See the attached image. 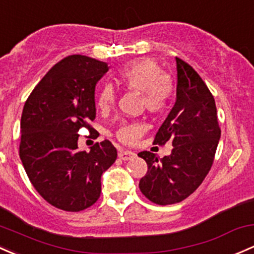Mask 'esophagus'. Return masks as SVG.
Wrapping results in <instances>:
<instances>
[{
	"instance_id": "obj_1",
	"label": "esophagus",
	"mask_w": 254,
	"mask_h": 254,
	"mask_svg": "<svg viewBox=\"0 0 254 254\" xmlns=\"http://www.w3.org/2000/svg\"><path fill=\"white\" fill-rule=\"evenodd\" d=\"M118 157L122 161H129V159L134 158L135 153L131 151H120L118 153Z\"/></svg>"
}]
</instances>
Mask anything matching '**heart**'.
<instances>
[{
  "label": "heart",
  "mask_w": 254,
  "mask_h": 254,
  "mask_svg": "<svg viewBox=\"0 0 254 254\" xmlns=\"http://www.w3.org/2000/svg\"><path fill=\"white\" fill-rule=\"evenodd\" d=\"M117 82L125 89L140 93L141 103L152 113L163 112L169 105L174 93V82L168 74L162 73L161 66L151 58H141L120 66L117 71ZM116 102V90L111 84L101 87L96 97V105L107 112ZM145 131L140 122L124 123L117 130V137L122 142L131 145Z\"/></svg>",
  "instance_id": "obj_1"
}]
</instances>
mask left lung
I'll return each instance as SVG.
<instances>
[{"mask_svg": "<svg viewBox=\"0 0 254 254\" xmlns=\"http://www.w3.org/2000/svg\"><path fill=\"white\" fill-rule=\"evenodd\" d=\"M175 60V105L154 137L156 145L172 141V154L161 159L148 151L137 154L148 167L138 188L149 201L161 205L178 203L197 190L209 173L221 132L207 85L191 65Z\"/></svg>", "mask_w": 254, "mask_h": 254, "instance_id": "8db88e82", "label": "left lung"}]
</instances>
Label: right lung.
Segmentation results:
<instances>
[{
	"label": "right lung",
	"instance_id": "1",
	"mask_svg": "<svg viewBox=\"0 0 254 254\" xmlns=\"http://www.w3.org/2000/svg\"><path fill=\"white\" fill-rule=\"evenodd\" d=\"M108 69L86 56L65 57L36 85L21 113L19 156L26 175L42 198L66 212L97 201L101 176L117 159L108 140L89 152L78 149L79 129H90L96 117V84Z\"/></svg>",
	"mask_w": 254,
	"mask_h": 254
}]
</instances>
